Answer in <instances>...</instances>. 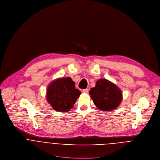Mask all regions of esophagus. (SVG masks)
Returning a JSON list of instances; mask_svg holds the SVG:
<instances>
[{
    "instance_id": "1",
    "label": "esophagus",
    "mask_w": 160,
    "mask_h": 160,
    "mask_svg": "<svg viewBox=\"0 0 160 160\" xmlns=\"http://www.w3.org/2000/svg\"><path fill=\"white\" fill-rule=\"evenodd\" d=\"M82 92H84V93H88V92H89V89H83L82 90Z\"/></svg>"
}]
</instances>
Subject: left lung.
Listing matches in <instances>:
<instances>
[{"mask_svg": "<svg viewBox=\"0 0 160 160\" xmlns=\"http://www.w3.org/2000/svg\"><path fill=\"white\" fill-rule=\"evenodd\" d=\"M94 104L103 111H112L120 104L122 100L121 90L105 79H100L89 91Z\"/></svg>", "mask_w": 160, "mask_h": 160, "instance_id": "8db88e82", "label": "left lung"}]
</instances>
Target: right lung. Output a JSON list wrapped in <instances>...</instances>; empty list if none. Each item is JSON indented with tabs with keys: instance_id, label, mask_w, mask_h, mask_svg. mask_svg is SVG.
<instances>
[{
	"instance_id": "obj_1",
	"label": "right lung",
	"mask_w": 160,
	"mask_h": 160,
	"mask_svg": "<svg viewBox=\"0 0 160 160\" xmlns=\"http://www.w3.org/2000/svg\"><path fill=\"white\" fill-rule=\"evenodd\" d=\"M69 77L52 82L47 88V99L52 107L58 112H68L73 107L81 92L75 88Z\"/></svg>"
}]
</instances>
